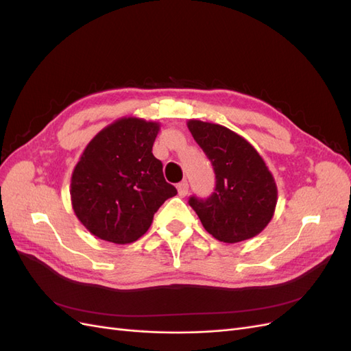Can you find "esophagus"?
<instances>
[{
	"label": "esophagus",
	"instance_id": "esophagus-1",
	"mask_svg": "<svg viewBox=\"0 0 351 351\" xmlns=\"http://www.w3.org/2000/svg\"><path fill=\"white\" fill-rule=\"evenodd\" d=\"M177 190H178V196L184 197L189 193V183L187 182H182L177 184Z\"/></svg>",
	"mask_w": 351,
	"mask_h": 351
}]
</instances>
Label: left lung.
Here are the masks:
<instances>
[{
    "mask_svg": "<svg viewBox=\"0 0 351 351\" xmlns=\"http://www.w3.org/2000/svg\"><path fill=\"white\" fill-rule=\"evenodd\" d=\"M187 127L210 159L217 178L210 197L189 200L202 226L224 243L258 236L269 224L278 200L267 162L252 143L224 125L189 120Z\"/></svg>",
    "mask_w": 351,
    "mask_h": 351,
    "instance_id": "left-lung-1",
    "label": "left lung"
}]
</instances>
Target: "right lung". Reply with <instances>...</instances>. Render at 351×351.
I'll return each mask as SVG.
<instances>
[{"mask_svg":"<svg viewBox=\"0 0 351 351\" xmlns=\"http://www.w3.org/2000/svg\"><path fill=\"white\" fill-rule=\"evenodd\" d=\"M158 121L123 117L93 136L73 169L71 206L90 234L127 244L149 230L155 212L177 195L152 154Z\"/></svg>","mask_w":351,"mask_h":351,"instance_id":"add662e5","label":"right lung"}]
</instances>
